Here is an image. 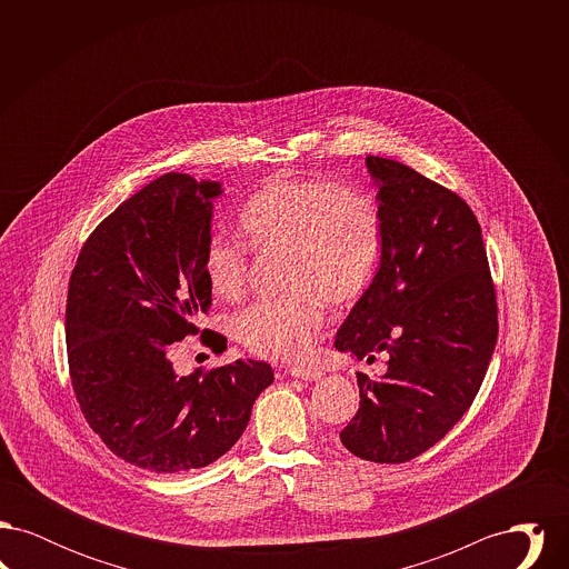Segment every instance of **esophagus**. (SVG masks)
Segmentation results:
<instances>
[{"instance_id":"34e87169","label":"esophagus","mask_w":569,"mask_h":569,"mask_svg":"<svg viewBox=\"0 0 569 569\" xmlns=\"http://www.w3.org/2000/svg\"><path fill=\"white\" fill-rule=\"evenodd\" d=\"M288 373L292 378L305 379V381H316V379L322 378V371L320 369H311V367H292Z\"/></svg>"}]
</instances>
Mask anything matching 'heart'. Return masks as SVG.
<instances>
[{"instance_id":"1","label":"heart","mask_w":569,"mask_h":569,"mask_svg":"<svg viewBox=\"0 0 569 569\" xmlns=\"http://www.w3.org/2000/svg\"><path fill=\"white\" fill-rule=\"evenodd\" d=\"M242 243L211 237L202 271L217 297L239 300L251 279V251L281 260V297L264 298L237 316L247 352L292 362L313 348L325 322V300L360 297L378 271L381 207L365 190L328 179H279L256 191L239 216Z\"/></svg>"}]
</instances>
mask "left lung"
Masks as SVG:
<instances>
[{
	"instance_id": "obj_1",
	"label": "left lung",
	"mask_w": 569,
	"mask_h": 569,
	"mask_svg": "<svg viewBox=\"0 0 569 569\" xmlns=\"http://www.w3.org/2000/svg\"><path fill=\"white\" fill-rule=\"evenodd\" d=\"M381 207V262L339 328L335 348L373 362L339 433L360 459L406 462L471 407L497 343V292L471 207L406 163L367 158Z\"/></svg>"
}]
</instances>
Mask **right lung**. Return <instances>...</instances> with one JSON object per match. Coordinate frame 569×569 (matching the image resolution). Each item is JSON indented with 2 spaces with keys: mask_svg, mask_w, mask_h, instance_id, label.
<instances>
[{
  "mask_svg": "<svg viewBox=\"0 0 569 569\" xmlns=\"http://www.w3.org/2000/svg\"><path fill=\"white\" fill-rule=\"evenodd\" d=\"M219 183L168 172L89 234L68 283V371L112 455L156 473L211 465L243 435L271 365L234 360L179 378L170 353L213 300L202 271ZM216 350L219 332L202 330Z\"/></svg>",
  "mask_w": 569,
  "mask_h": 569,
  "instance_id": "add662e5",
  "label": "right lung"
}]
</instances>
